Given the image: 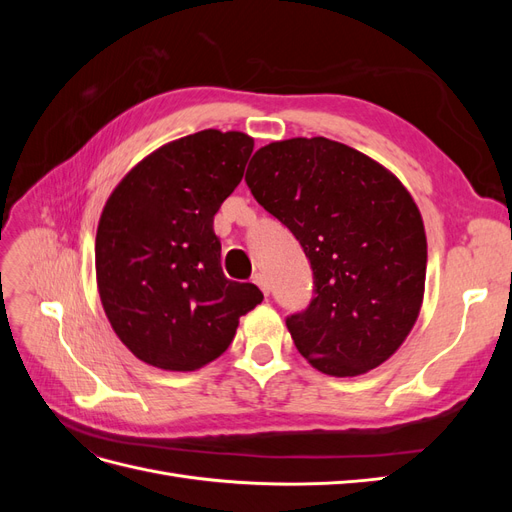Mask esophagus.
<instances>
[{
	"label": "esophagus",
	"mask_w": 512,
	"mask_h": 512,
	"mask_svg": "<svg viewBox=\"0 0 512 512\" xmlns=\"http://www.w3.org/2000/svg\"><path fill=\"white\" fill-rule=\"evenodd\" d=\"M254 284L262 290V292H265V294H269L271 292V284H269V277L265 275V273H256L254 275Z\"/></svg>",
	"instance_id": "1"
}]
</instances>
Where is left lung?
<instances>
[{
    "instance_id": "8db88e82",
    "label": "left lung",
    "mask_w": 512,
    "mask_h": 512,
    "mask_svg": "<svg viewBox=\"0 0 512 512\" xmlns=\"http://www.w3.org/2000/svg\"><path fill=\"white\" fill-rule=\"evenodd\" d=\"M245 183L314 271L316 297L286 318L297 350L337 378L395 354L421 312L427 269L421 211L401 181L365 153L314 136L260 147Z\"/></svg>"
}]
</instances>
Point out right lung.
Returning a JSON list of instances; mask_svg holds the SVG:
<instances>
[{"instance_id":"obj_1","label":"right lung","mask_w":512,"mask_h":512,"mask_svg":"<svg viewBox=\"0 0 512 512\" xmlns=\"http://www.w3.org/2000/svg\"><path fill=\"white\" fill-rule=\"evenodd\" d=\"M254 138L203 130L156 149L108 196L96 277L113 331L147 365L194 371L218 359L262 301L220 265L213 215L243 179Z\"/></svg>"}]
</instances>
